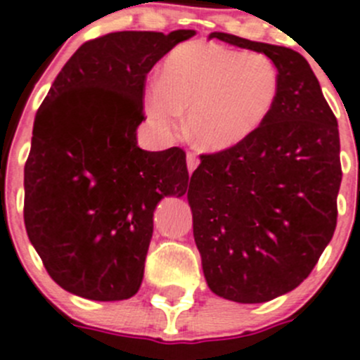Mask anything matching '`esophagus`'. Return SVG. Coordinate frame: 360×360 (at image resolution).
I'll list each match as a JSON object with an SVG mask.
<instances>
[{
	"mask_svg": "<svg viewBox=\"0 0 360 360\" xmlns=\"http://www.w3.org/2000/svg\"><path fill=\"white\" fill-rule=\"evenodd\" d=\"M186 165H188V174L191 176V172L199 167V158L195 156L193 153H188L186 154Z\"/></svg>",
	"mask_w": 360,
	"mask_h": 360,
	"instance_id": "34e87169",
	"label": "esophagus"
}]
</instances>
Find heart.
Returning a JSON list of instances; mask_svg holds the SVG:
<instances>
[{
  "label": "heart",
  "instance_id": "1",
  "mask_svg": "<svg viewBox=\"0 0 360 360\" xmlns=\"http://www.w3.org/2000/svg\"><path fill=\"white\" fill-rule=\"evenodd\" d=\"M275 63L256 53L214 44H184L161 65L160 82L146 90L150 122L172 131L186 112L191 142L210 153L240 146L263 127L278 97Z\"/></svg>",
  "mask_w": 360,
  "mask_h": 360
}]
</instances>
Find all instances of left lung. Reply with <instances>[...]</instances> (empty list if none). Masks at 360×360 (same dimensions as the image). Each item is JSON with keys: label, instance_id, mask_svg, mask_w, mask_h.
Returning a JSON list of instances; mask_svg holds the SVG:
<instances>
[{"label": "left lung", "instance_id": "1", "mask_svg": "<svg viewBox=\"0 0 360 360\" xmlns=\"http://www.w3.org/2000/svg\"><path fill=\"white\" fill-rule=\"evenodd\" d=\"M210 39L263 53L281 78L263 127L202 154L188 190L210 290L261 304L300 286L330 243L342 176L338 120L300 53L221 32Z\"/></svg>", "mask_w": 360, "mask_h": 360}]
</instances>
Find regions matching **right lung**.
I'll list each match as a JSON object with an SVG mask.
<instances>
[{"label":"right lung","instance_id":"1","mask_svg":"<svg viewBox=\"0 0 360 360\" xmlns=\"http://www.w3.org/2000/svg\"><path fill=\"white\" fill-rule=\"evenodd\" d=\"M195 30L117 32L89 40L35 115L25 165V226L53 281L89 300L140 290L163 197L188 190L179 147L140 149L149 70Z\"/></svg>","mask_w":360,"mask_h":360}]
</instances>
